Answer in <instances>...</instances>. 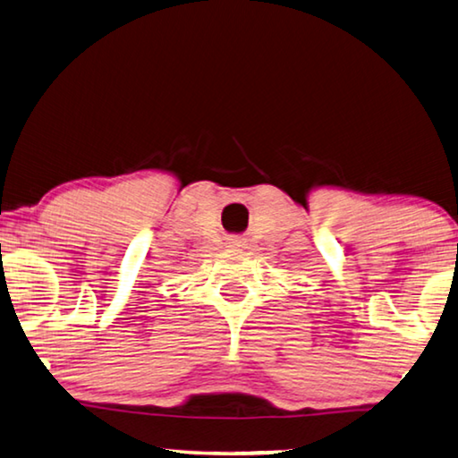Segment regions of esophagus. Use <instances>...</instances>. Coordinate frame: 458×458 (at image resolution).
<instances>
[{
	"mask_svg": "<svg viewBox=\"0 0 458 458\" xmlns=\"http://www.w3.org/2000/svg\"><path fill=\"white\" fill-rule=\"evenodd\" d=\"M245 245H247V242L243 237H231L229 239V247H235V250H243Z\"/></svg>",
	"mask_w": 458,
	"mask_h": 458,
	"instance_id": "esophagus-1",
	"label": "esophagus"
}]
</instances>
